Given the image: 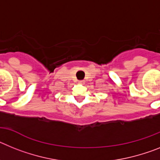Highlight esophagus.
I'll use <instances>...</instances> for the list:
<instances>
[{"mask_svg": "<svg viewBox=\"0 0 160 160\" xmlns=\"http://www.w3.org/2000/svg\"><path fill=\"white\" fill-rule=\"evenodd\" d=\"M79 84H84V80H79Z\"/></svg>", "mask_w": 160, "mask_h": 160, "instance_id": "obj_1", "label": "esophagus"}]
</instances>
